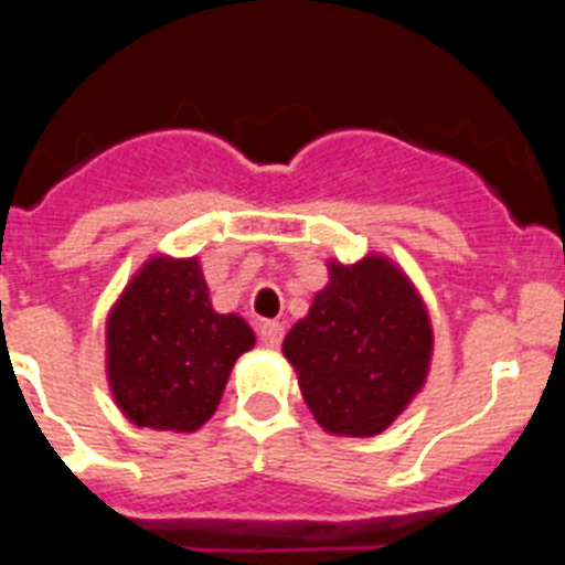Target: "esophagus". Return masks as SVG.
Masks as SVG:
<instances>
[{
    "label": "esophagus",
    "mask_w": 565,
    "mask_h": 565,
    "mask_svg": "<svg viewBox=\"0 0 565 565\" xmlns=\"http://www.w3.org/2000/svg\"><path fill=\"white\" fill-rule=\"evenodd\" d=\"M282 331H286V328L279 326V322L266 319V322L259 326V339H263V344H266V348H279V342H282Z\"/></svg>",
    "instance_id": "1"
}]
</instances>
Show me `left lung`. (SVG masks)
Instances as JSON below:
<instances>
[{
  "instance_id": "left-lung-1",
  "label": "left lung",
  "mask_w": 565,
  "mask_h": 565,
  "mask_svg": "<svg viewBox=\"0 0 565 565\" xmlns=\"http://www.w3.org/2000/svg\"><path fill=\"white\" fill-rule=\"evenodd\" d=\"M282 356L322 430L379 436L427 382L430 313L391 257L367 254L351 266L328 259V286L288 331Z\"/></svg>"
}]
</instances>
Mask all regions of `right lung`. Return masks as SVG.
<instances>
[{
  "label": "right lung",
  "mask_w": 565,
  "mask_h": 565,
  "mask_svg": "<svg viewBox=\"0 0 565 565\" xmlns=\"http://www.w3.org/2000/svg\"><path fill=\"white\" fill-rule=\"evenodd\" d=\"M252 348L246 319L212 308L201 259L152 254L107 313L109 391L135 427L194 433Z\"/></svg>",
  "instance_id": "add662e5"
}]
</instances>
